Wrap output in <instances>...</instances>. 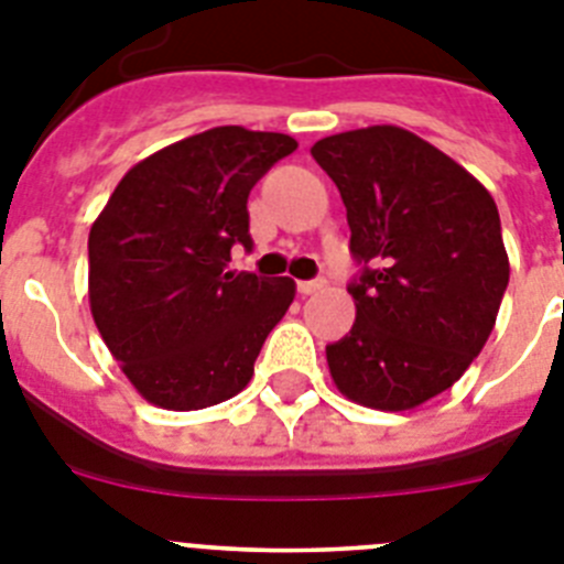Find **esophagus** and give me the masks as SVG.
Returning <instances> with one entry per match:
<instances>
[{"mask_svg": "<svg viewBox=\"0 0 564 564\" xmlns=\"http://www.w3.org/2000/svg\"><path fill=\"white\" fill-rule=\"evenodd\" d=\"M325 288H327V279L325 276L307 279V282H299V293H302V296H313V293L325 291Z\"/></svg>", "mask_w": 564, "mask_h": 564, "instance_id": "esophagus-1", "label": "esophagus"}]
</instances>
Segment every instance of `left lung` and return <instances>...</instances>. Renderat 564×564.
I'll return each instance as SVG.
<instances>
[{
  "label": "left lung",
  "mask_w": 564,
  "mask_h": 564,
  "mask_svg": "<svg viewBox=\"0 0 564 564\" xmlns=\"http://www.w3.org/2000/svg\"><path fill=\"white\" fill-rule=\"evenodd\" d=\"M311 154L341 192L352 330L327 344L338 392L381 412L449 390L495 330L508 285L495 197L432 143L401 127L330 134Z\"/></svg>",
  "instance_id": "1"
}]
</instances>
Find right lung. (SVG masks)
I'll use <instances>...</instances> for the list:
<instances>
[{
    "mask_svg": "<svg viewBox=\"0 0 564 564\" xmlns=\"http://www.w3.org/2000/svg\"><path fill=\"white\" fill-rule=\"evenodd\" d=\"M299 143L214 127L134 163L89 228V311L132 387L161 410H206L248 387L296 296L288 276L228 271L251 248L248 194Z\"/></svg>",
    "mask_w": 564,
    "mask_h": 564,
    "instance_id": "right-lung-1",
    "label": "right lung"
}]
</instances>
